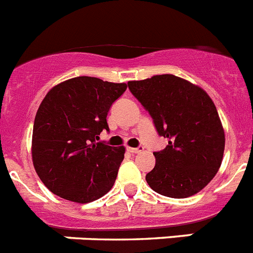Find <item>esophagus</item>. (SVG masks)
I'll return each instance as SVG.
<instances>
[{
  "label": "esophagus",
  "mask_w": 253,
  "mask_h": 253,
  "mask_svg": "<svg viewBox=\"0 0 253 253\" xmlns=\"http://www.w3.org/2000/svg\"><path fill=\"white\" fill-rule=\"evenodd\" d=\"M127 150H128L129 153L135 154V153H141V151L144 150V148H142V146H139V148H127Z\"/></svg>",
  "instance_id": "obj_1"
}]
</instances>
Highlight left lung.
<instances>
[{
	"instance_id": "obj_1",
	"label": "left lung",
	"mask_w": 253,
	"mask_h": 253,
	"mask_svg": "<svg viewBox=\"0 0 253 253\" xmlns=\"http://www.w3.org/2000/svg\"><path fill=\"white\" fill-rule=\"evenodd\" d=\"M128 89L153 117L167 148L154 153L146 182L155 192L184 199L200 192L218 173L225 135L214 102L203 87L174 75L128 81Z\"/></svg>"
}]
</instances>
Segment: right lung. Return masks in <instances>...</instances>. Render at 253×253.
<instances>
[{"label": "right lung", "instance_id": "1", "mask_svg": "<svg viewBox=\"0 0 253 253\" xmlns=\"http://www.w3.org/2000/svg\"><path fill=\"white\" fill-rule=\"evenodd\" d=\"M126 89L125 83L79 76L48 91L35 114L32 158L50 192L86 204L113 187L126 150L95 140L109 129L107 114Z\"/></svg>", "mask_w": 253, "mask_h": 253}]
</instances>
